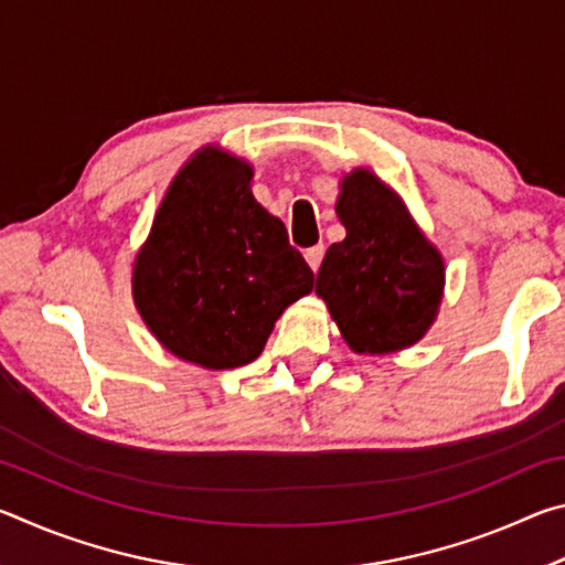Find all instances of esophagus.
I'll return each mask as SVG.
<instances>
[{
	"label": "esophagus",
	"instance_id": "obj_1",
	"mask_svg": "<svg viewBox=\"0 0 565 565\" xmlns=\"http://www.w3.org/2000/svg\"><path fill=\"white\" fill-rule=\"evenodd\" d=\"M306 264L311 266V271H319V266H321V259H323V246L319 244V246H311V248H306Z\"/></svg>",
	"mask_w": 565,
	"mask_h": 565
}]
</instances>
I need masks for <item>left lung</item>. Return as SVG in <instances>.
<instances>
[{
	"label": "left lung",
	"instance_id": "8db88e82",
	"mask_svg": "<svg viewBox=\"0 0 565 565\" xmlns=\"http://www.w3.org/2000/svg\"><path fill=\"white\" fill-rule=\"evenodd\" d=\"M337 214L347 238L331 244L317 274L351 351L384 356L426 337L441 309L446 264L394 189L369 167L339 181Z\"/></svg>",
	"mask_w": 565,
	"mask_h": 565
}]
</instances>
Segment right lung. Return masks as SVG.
Listing matches in <instances>:
<instances>
[{
  "label": "right lung",
  "mask_w": 565,
  "mask_h": 565,
  "mask_svg": "<svg viewBox=\"0 0 565 565\" xmlns=\"http://www.w3.org/2000/svg\"><path fill=\"white\" fill-rule=\"evenodd\" d=\"M254 167L222 147L171 179L131 266L141 321L177 359L224 371L252 363L286 306L313 289L281 218L252 194Z\"/></svg>",
  "instance_id": "1"
}]
</instances>
